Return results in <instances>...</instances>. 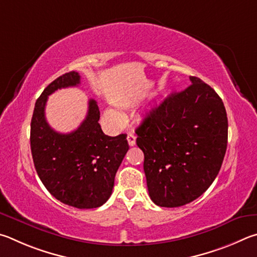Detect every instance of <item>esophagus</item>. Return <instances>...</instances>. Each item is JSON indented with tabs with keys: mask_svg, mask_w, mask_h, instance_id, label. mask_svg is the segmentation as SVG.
I'll return each mask as SVG.
<instances>
[{
	"mask_svg": "<svg viewBox=\"0 0 257 257\" xmlns=\"http://www.w3.org/2000/svg\"><path fill=\"white\" fill-rule=\"evenodd\" d=\"M136 140H137V137L134 136V134H133L132 132H130L128 136H127V142H128V145L131 146V147H133L134 145H136Z\"/></svg>",
	"mask_w": 257,
	"mask_h": 257,
	"instance_id": "1",
	"label": "esophagus"
}]
</instances>
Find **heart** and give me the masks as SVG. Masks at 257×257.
<instances>
[{
    "mask_svg": "<svg viewBox=\"0 0 257 257\" xmlns=\"http://www.w3.org/2000/svg\"><path fill=\"white\" fill-rule=\"evenodd\" d=\"M106 114L108 116V118H110L111 120H114L115 123H120V121L123 120V117H121V115L119 114V112H117L116 110L108 109Z\"/></svg>",
    "mask_w": 257,
    "mask_h": 257,
    "instance_id": "b5f03b06",
    "label": "heart"
}]
</instances>
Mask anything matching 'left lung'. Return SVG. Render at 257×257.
<instances>
[{"label":"left lung","instance_id":"8db88e82","mask_svg":"<svg viewBox=\"0 0 257 257\" xmlns=\"http://www.w3.org/2000/svg\"><path fill=\"white\" fill-rule=\"evenodd\" d=\"M151 108L137 128L154 203L177 208L196 200L217 177L226 155L228 118L218 93L196 76Z\"/></svg>","mask_w":257,"mask_h":257}]
</instances>
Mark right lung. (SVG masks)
<instances>
[{
    "label": "right lung",
    "instance_id": "1",
    "mask_svg": "<svg viewBox=\"0 0 257 257\" xmlns=\"http://www.w3.org/2000/svg\"><path fill=\"white\" fill-rule=\"evenodd\" d=\"M79 84V73L71 71L45 88L35 103L30 148L36 172L56 200L78 209H93L111 195L128 143L126 134H103L98 123L100 111L93 99L89 100L87 117L75 131L62 134L48 125L45 107L49 94Z\"/></svg>",
    "mask_w": 257,
    "mask_h": 257
}]
</instances>
